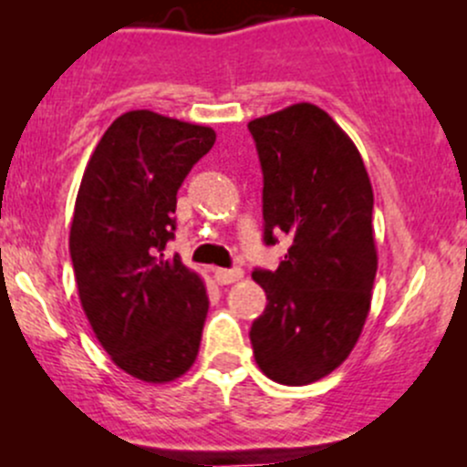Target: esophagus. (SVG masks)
<instances>
[{"instance_id":"1","label":"esophagus","mask_w":467,"mask_h":467,"mask_svg":"<svg viewBox=\"0 0 467 467\" xmlns=\"http://www.w3.org/2000/svg\"><path fill=\"white\" fill-rule=\"evenodd\" d=\"M212 275H214L216 285H233V282L242 280L244 271L242 268H214Z\"/></svg>"}]
</instances>
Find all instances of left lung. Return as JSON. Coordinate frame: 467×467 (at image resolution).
I'll list each match as a JSON object with an SVG mask.
<instances>
[{
  "label": "left lung",
  "mask_w": 467,
  "mask_h": 467,
  "mask_svg": "<svg viewBox=\"0 0 467 467\" xmlns=\"http://www.w3.org/2000/svg\"><path fill=\"white\" fill-rule=\"evenodd\" d=\"M248 130L264 173V244L291 239L275 271H253L268 300L253 321V352L268 379L305 386L348 359L370 312L373 187L357 146L314 103L253 119Z\"/></svg>",
  "instance_id": "8db88e82"
}]
</instances>
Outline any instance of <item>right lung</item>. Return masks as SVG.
Here are the masks:
<instances>
[{"instance_id":"obj_1","label":"right lung","mask_w":467,"mask_h":467,"mask_svg":"<svg viewBox=\"0 0 467 467\" xmlns=\"http://www.w3.org/2000/svg\"><path fill=\"white\" fill-rule=\"evenodd\" d=\"M216 133L150 110L117 117L89 158L69 230L83 312L110 359L164 384L196 361L207 317L203 280L164 246L176 194Z\"/></svg>"}]
</instances>
